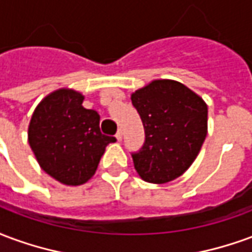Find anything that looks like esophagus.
Segmentation results:
<instances>
[{"label": "esophagus", "instance_id": "34e87169", "mask_svg": "<svg viewBox=\"0 0 252 252\" xmlns=\"http://www.w3.org/2000/svg\"><path fill=\"white\" fill-rule=\"evenodd\" d=\"M116 139H117L119 142H121V139H123V131H121V129H119L117 133H116Z\"/></svg>", "mask_w": 252, "mask_h": 252}]
</instances>
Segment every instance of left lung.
<instances>
[{"label": "left lung", "mask_w": 252, "mask_h": 252, "mask_svg": "<svg viewBox=\"0 0 252 252\" xmlns=\"http://www.w3.org/2000/svg\"><path fill=\"white\" fill-rule=\"evenodd\" d=\"M143 121L146 142L132 154L140 178L166 184L189 169L208 132L205 101L185 85L155 79L131 95Z\"/></svg>", "instance_id": "1"}]
</instances>
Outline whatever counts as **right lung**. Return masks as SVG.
Instances as JSON below:
<instances>
[{"label":"right lung","mask_w":252,"mask_h":252,"mask_svg":"<svg viewBox=\"0 0 252 252\" xmlns=\"http://www.w3.org/2000/svg\"><path fill=\"white\" fill-rule=\"evenodd\" d=\"M82 94L59 89L36 106L28 126V143L40 167L61 184L88 182L105 147L116 137L99 131V115L83 108Z\"/></svg>","instance_id":"right-lung-1"}]
</instances>
